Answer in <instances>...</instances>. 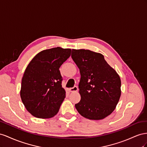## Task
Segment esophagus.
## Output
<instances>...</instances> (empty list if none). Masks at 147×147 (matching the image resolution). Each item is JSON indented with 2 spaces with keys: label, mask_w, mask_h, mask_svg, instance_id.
I'll use <instances>...</instances> for the list:
<instances>
[{
  "label": "esophagus",
  "mask_w": 147,
  "mask_h": 147,
  "mask_svg": "<svg viewBox=\"0 0 147 147\" xmlns=\"http://www.w3.org/2000/svg\"><path fill=\"white\" fill-rule=\"evenodd\" d=\"M78 90V87L77 86H74L72 88H70L69 91L71 92H77Z\"/></svg>",
  "instance_id": "34e87169"
}]
</instances>
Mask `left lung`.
<instances>
[{
  "mask_svg": "<svg viewBox=\"0 0 147 147\" xmlns=\"http://www.w3.org/2000/svg\"><path fill=\"white\" fill-rule=\"evenodd\" d=\"M71 58L80 71L81 100L75 104L79 114L92 120L102 119L114 111L121 97V82L101 53L72 50Z\"/></svg>",
  "mask_w": 147,
  "mask_h": 147,
  "instance_id": "1",
  "label": "left lung"
}]
</instances>
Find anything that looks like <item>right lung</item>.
I'll list each match as a JSON object with an SVG mask.
<instances>
[{
  "label": "right lung",
  "mask_w": 147,
  "mask_h": 147,
  "mask_svg": "<svg viewBox=\"0 0 147 147\" xmlns=\"http://www.w3.org/2000/svg\"><path fill=\"white\" fill-rule=\"evenodd\" d=\"M70 49L55 47L37 53L25 69L20 96L26 110L38 118H49L59 111L66 97L60 67L71 55Z\"/></svg>",
  "instance_id": "1"
}]
</instances>
